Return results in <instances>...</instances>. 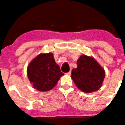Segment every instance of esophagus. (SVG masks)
Returning <instances> with one entry per match:
<instances>
[{"label":"esophagus","instance_id":"esophagus-1","mask_svg":"<svg viewBox=\"0 0 125 125\" xmlns=\"http://www.w3.org/2000/svg\"><path fill=\"white\" fill-rule=\"evenodd\" d=\"M71 73H72V72H71V71H70V72H68L66 73V75H70Z\"/></svg>","mask_w":125,"mask_h":125}]
</instances>
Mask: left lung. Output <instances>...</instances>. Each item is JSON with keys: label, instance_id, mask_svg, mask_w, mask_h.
<instances>
[{"label": "left lung", "instance_id": "1", "mask_svg": "<svg viewBox=\"0 0 125 125\" xmlns=\"http://www.w3.org/2000/svg\"><path fill=\"white\" fill-rule=\"evenodd\" d=\"M77 68L72 71V78L82 92L91 93L101 87L104 78V71L93 58L82 55L77 62Z\"/></svg>", "mask_w": 125, "mask_h": 125}]
</instances>
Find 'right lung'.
<instances>
[{"label": "right lung", "instance_id": "1", "mask_svg": "<svg viewBox=\"0 0 125 125\" xmlns=\"http://www.w3.org/2000/svg\"><path fill=\"white\" fill-rule=\"evenodd\" d=\"M63 75L50 53L38 55L27 68L29 80L33 84V88L40 92L52 89Z\"/></svg>", "mask_w": 125, "mask_h": 125}]
</instances>
